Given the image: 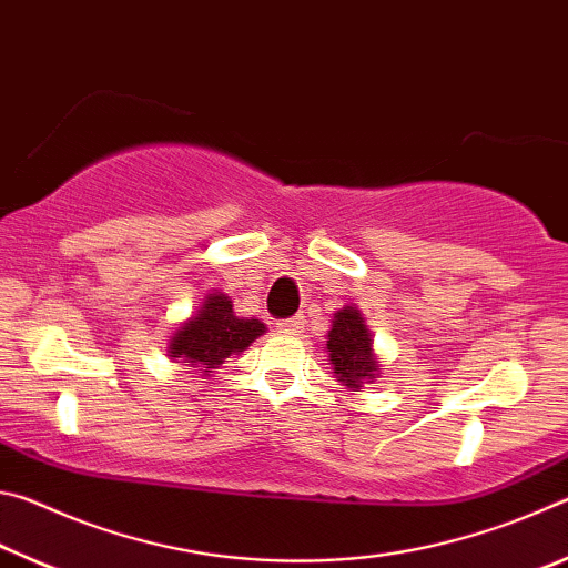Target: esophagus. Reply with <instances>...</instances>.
<instances>
[{
    "mask_svg": "<svg viewBox=\"0 0 568 568\" xmlns=\"http://www.w3.org/2000/svg\"><path fill=\"white\" fill-rule=\"evenodd\" d=\"M277 331L285 333V335H297L303 333V315H295V318H287L277 323Z\"/></svg>",
    "mask_w": 568,
    "mask_h": 568,
    "instance_id": "esophagus-1",
    "label": "esophagus"
}]
</instances>
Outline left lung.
<instances>
[{
    "label": "left lung",
    "instance_id": "obj_1",
    "mask_svg": "<svg viewBox=\"0 0 568 568\" xmlns=\"http://www.w3.org/2000/svg\"><path fill=\"white\" fill-rule=\"evenodd\" d=\"M328 358L333 373L343 386L363 388L381 373V363L373 353V341L358 307L345 305L333 315V328L328 331Z\"/></svg>",
    "mask_w": 568,
    "mask_h": 568
}]
</instances>
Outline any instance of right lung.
Wrapping results in <instances>:
<instances>
[{
	"instance_id": "obj_1",
	"label": "right lung",
	"mask_w": 568,
	"mask_h": 568,
	"mask_svg": "<svg viewBox=\"0 0 568 568\" xmlns=\"http://www.w3.org/2000/svg\"><path fill=\"white\" fill-rule=\"evenodd\" d=\"M265 325L257 318H237L233 301L225 293H210L200 311L175 331L170 341V358L190 368L213 373L230 355L243 353Z\"/></svg>"
}]
</instances>
